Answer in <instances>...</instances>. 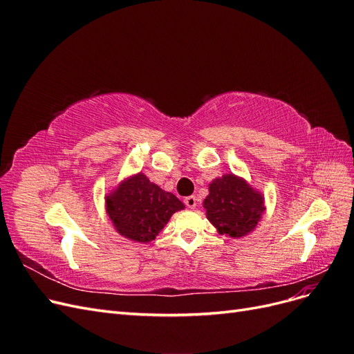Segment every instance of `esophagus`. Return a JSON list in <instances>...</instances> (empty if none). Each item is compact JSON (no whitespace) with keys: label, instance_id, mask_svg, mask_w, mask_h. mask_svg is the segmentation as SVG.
I'll list each match as a JSON object with an SVG mask.
<instances>
[{"label":"esophagus","instance_id":"34e87169","mask_svg":"<svg viewBox=\"0 0 354 354\" xmlns=\"http://www.w3.org/2000/svg\"><path fill=\"white\" fill-rule=\"evenodd\" d=\"M196 202H198V199H196V196H187L186 199H185V203H186V207L187 208H196Z\"/></svg>","mask_w":354,"mask_h":354}]
</instances>
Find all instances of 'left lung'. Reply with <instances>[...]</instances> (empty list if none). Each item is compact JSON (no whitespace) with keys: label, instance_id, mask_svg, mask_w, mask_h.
Wrapping results in <instances>:
<instances>
[{"label":"left lung","instance_id":"1","mask_svg":"<svg viewBox=\"0 0 354 354\" xmlns=\"http://www.w3.org/2000/svg\"><path fill=\"white\" fill-rule=\"evenodd\" d=\"M203 208L218 232L232 238L250 233L264 209L261 195L233 174L212 181L209 195L203 199Z\"/></svg>","mask_w":354,"mask_h":354}]
</instances>
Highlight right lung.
Listing matches in <instances>:
<instances>
[{"label": "right lung", "mask_w": 354, "mask_h": 354, "mask_svg": "<svg viewBox=\"0 0 354 354\" xmlns=\"http://www.w3.org/2000/svg\"><path fill=\"white\" fill-rule=\"evenodd\" d=\"M106 207L116 230L137 242L155 239L169 217L185 208L178 198L151 183L143 174H137L118 187L106 199Z\"/></svg>", "instance_id": "obj_1"}]
</instances>
